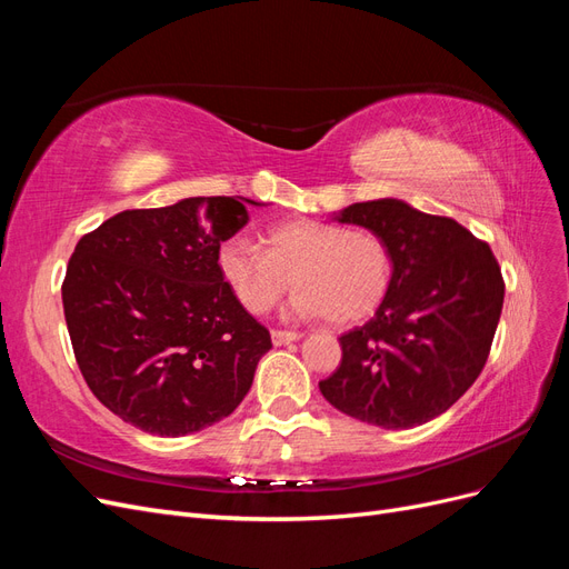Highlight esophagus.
<instances>
[{
  "label": "esophagus",
  "instance_id": "obj_1",
  "mask_svg": "<svg viewBox=\"0 0 569 569\" xmlns=\"http://www.w3.org/2000/svg\"><path fill=\"white\" fill-rule=\"evenodd\" d=\"M272 337V343L274 347H282V343H289V341H297L301 339V332H291V330H272L270 332Z\"/></svg>",
  "mask_w": 569,
  "mask_h": 569
}]
</instances>
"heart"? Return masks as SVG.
Wrapping results in <instances>:
<instances>
[{
    "mask_svg": "<svg viewBox=\"0 0 569 569\" xmlns=\"http://www.w3.org/2000/svg\"><path fill=\"white\" fill-rule=\"evenodd\" d=\"M218 270L251 316H263L295 282L291 311L337 325L370 318L387 299L393 256L380 234L322 220H289L266 232V249L234 234L218 249Z\"/></svg>",
    "mask_w": 569,
    "mask_h": 569,
    "instance_id": "b5f03b06",
    "label": "heart"
}]
</instances>
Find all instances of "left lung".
<instances>
[{
  "label": "left lung",
  "mask_w": 569,
  "mask_h": 569,
  "mask_svg": "<svg viewBox=\"0 0 569 569\" xmlns=\"http://www.w3.org/2000/svg\"><path fill=\"white\" fill-rule=\"evenodd\" d=\"M339 222L380 234L393 256L387 299L341 335V363L320 382L327 401L385 429L449 410L485 368L506 282L496 256L460 222L399 199L351 203Z\"/></svg>",
  "instance_id": "8db88e82"
}]
</instances>
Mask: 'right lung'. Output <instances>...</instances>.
I'll list each match as a JSON object with an SVG mask.
<instances>
[{"mask_svg":"<svg viewBox=\"0 0 569 569\" xmlns=\"http://www.w3.org/2000/svg\"><path fill=\"white\" fill-rule=\"evenodd\" d=\"M234 197L116 213L80 237L61 284L84 382L113 416L157 437L228 418L251 389L270 332L218 270L249 222Z\"/></svg>","mask_w":569,"mask_h":569,"instance_id":"right-lung-1","label":"right lung"}]
</instances>
